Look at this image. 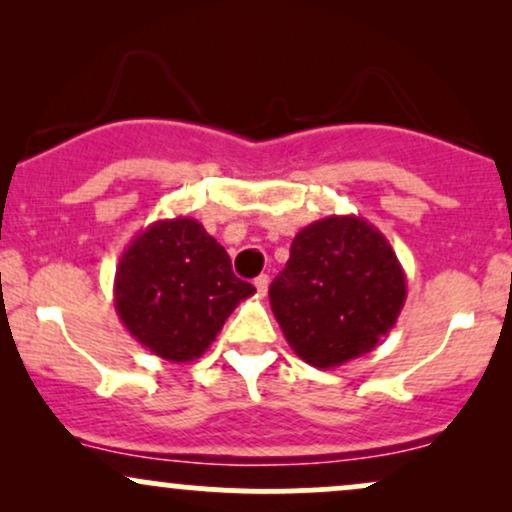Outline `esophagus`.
I'll list each match as a JSON object with an SVG mask.
<instances>
[{"instance_id": "34e87169", "label": "esophagus", "mask_w": 512, "mask_h": 512, "mask_svg": "<svg viewBox=\"0 0 512 512\" xmlns=\"http://www.w3.org/2000/svg\"><path fill=\"white\" fill-rule=\"evenodd\" d=\"M255 289H257V293H260V296H264V293H267V289H269V276L267 274H260L255 279Z\"/></svg>"}]
</instances>
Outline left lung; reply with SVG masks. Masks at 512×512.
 I'll return each mask as SVG.
<instances>
[{"instance_id":"8db88e82","label":"left lung","mask_w":512,"mask_h":512,"mask_svg":"<svg viewBox=\"0 0 512 512\" xmlns=\"http://www.w3.org/2000/svg\"><path fill=\"white\" fill-rule=\"evenodd\" d=\"M407 301V276L390 240L354 214L298 231L269 286L272 313L298 358L337 368L383 342Z\"/></svg>"}]
</instances>
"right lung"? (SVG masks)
I'll return each mask as SVG.
<instances>
[{"label": "right lung", "instance_id": "1", "mask_svg": "<svg viewBox=\"0 0 512 512\" xmlns=\"http://www.w3.org/2000/svg\"><path fill=\"white\" fill-rule=\"evenodd\" d=\"M115 310L151 354L190 363L209 349L236 305L255 293L197 219H161L134 236L115 272Z\"/></svg>", "mask_w": 512, "mask_h": 512}]
</instances>
